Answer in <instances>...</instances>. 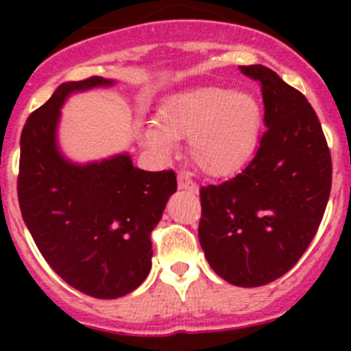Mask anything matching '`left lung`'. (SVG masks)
Listing matches in <instances>:
<instances>
[{
  "instance_id": "obj_1",
  "label": "left lung",
  "mask_w": 351,
  "mask_h": 351,
  "mask_svg": "<svg viewBox=\"0 0 351 351\" xmlns=\"http://www.w3.org/2000/svg\"><path fill=\"white\" fill-rule=\"evenodd\" d=\"M114 84L104 77L61 84L21 133L17 193L24 223L56 274L95 299L125 297L144 283L151 230L178 190L172 170L137 169L128 153L80 163L61 149L68 98Z\"/></svg>"
}]
</instances>
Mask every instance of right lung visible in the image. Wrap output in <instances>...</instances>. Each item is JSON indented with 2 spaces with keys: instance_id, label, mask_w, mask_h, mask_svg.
<instances>
[{
  "instance_id": "add662e5",
  "label": "right lung",
  "mask_w": 351,
  "mask_h": 351,
  "mask_svg": "<svg viewBox=\"0 0 351 351\" xmlns=\"http://www.w3.org/2000/svg\"><path fill=\"white\" fill-rule=\"evenodd\" d=\"M278 79L265 91L255 158L232 181L200 190L198 239L210 269L230 285L262 287L287 274L315 239L332 165L318 117Z\"/></svg>"
}]
</instances>
